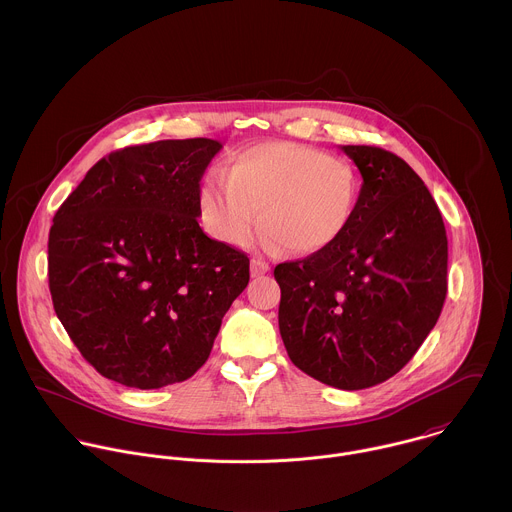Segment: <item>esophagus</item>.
I'll return each instance as SVG.
<instances>
[{
    "label": "esophagus",
    "mask_w": 512,
    "mask_h": 512,
    "mask_svg": "<svg viewBox=\"0 0 512 512\" xmlns=\"http://www.w3.org/2000/svg\"><path fill=\"white\" fill-rule=\"evenodd\" d=\"M270 272V266L264 262V260H252L250 262V274H252V278H260V276H264V274H268Z\"/></svg>",
    "instance_id": "obj_1"
}]
</instances>
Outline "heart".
Instances as JSON below:
<instances>
[{
	"label": "heart",
	"mask_w": 512,
	"mask_h": 512,
	"mask_svg": "<svg viewBox=\"0 0 512 512\" xmlns=\"http://www.w3.org/2000/svg\"><path fill=\"white\" fill-rule=\"evenodd\" d=\"M361 191L343 157L295 142H264L240 151L199 191L207 230L226 244L250 246L262 226L293 254L331 248L349 228Z\"/></svg>",
	"instance_id": "obj_1"
}]
</instances>
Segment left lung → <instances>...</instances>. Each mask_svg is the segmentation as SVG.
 Here are the masks:
<instances>
[{
  "label": "left lung",
  "instance_id": "8db88e82",
  "mask_svg": "<svg viewBox=\"0 0 512 512\" xmlns=\"http://www.w3.org/2000/svg\"><path fill=\"white\" fill-rule=\"evenodd\" d=\"M361 171L353 220L327 250L278 264L280 335L293 365L341 390L394 376L438 323L447 236L418 173L380 147L341 146Z\"/></svg>",
  "mask_w": 512,
  "mask_h": 512
}]
</instances>
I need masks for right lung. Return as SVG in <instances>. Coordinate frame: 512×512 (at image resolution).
<instances>
[{
    "mask_svg": "<svg viewBox=\"0 0 512 512\" xmlns=\"http://www.w3.org/2000/svg\"><path fill=\"white\" fill-rule=\"evenodd\" d=\"M215 140H163L100 159L49 232L55 313L102 376L151 390L191 378L250 280L244 252L199 226Z\"/></svg>",
    "mask_w": 512,
    "mask_h": 512,
    "instance_id": "right-lung-1",
    "label": "right lung"
}]
</instances>
